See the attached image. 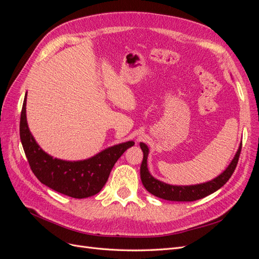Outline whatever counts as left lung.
Wrapping results in <instances>:
<instances>
[{"mask_svg":"<svg viewBox=\"0 0 259 259\" xmlns=\"http://www.w3.org/2000/svg\"><path fill=\"white\" fill-rule=\"evenodd\" d=\"M140 148L144 152V159L142 166H140V178H142V183L147 191L155 197L168 200V201H178V202H191L206 197V195L217 191L219 188H222L227 182H228L231 175L233 174L234 169L237 167V164L239 161V156L241 153L242 144L240 145L238 151L234 155L233 160L228 165L223 173L214 178L213 180H209L207 183H203L199 185H191V186H173L168 185L160 180L155 179L150 173L147 166V159L149 149L146 144L140 143Z\"/></svg>","mask_w":259,"mask_h":259,"instance_id":"left-lung-1","label":"left lung"}]
</instances>
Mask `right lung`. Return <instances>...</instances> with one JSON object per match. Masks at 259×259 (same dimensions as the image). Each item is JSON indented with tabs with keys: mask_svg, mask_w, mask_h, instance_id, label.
Listing matches in <instances>:
<instances>
[{
	"mask_svg": "<svg viewBox=\"0 0 259 259\" xmlns=\"http://www.w3.org/2000/svg\"><path fill=\"white\" fill-rule=\"evenodd\" d=\"M27 94L20 115V140L31 170L42 184L68 197L84 199L98 193L110 175L115 162L134 142L109 147L83 161H65L43 151L30 133L26 116Z\"/></svg>",
	"mask_w": 259,
	"mask_h": 259,
	"instance_id": "add662e5",
	"label": "right lung"
}]
</instances>
